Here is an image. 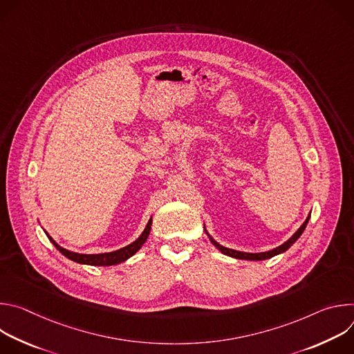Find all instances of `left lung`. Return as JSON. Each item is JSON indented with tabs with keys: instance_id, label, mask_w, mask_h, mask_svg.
<instances>
[{
	"instance_id": "1",
	"label": "left lung",
	"mask_w": 354,
	"mask_h": 354,
	"mask_svg": "<svg viewBox=\"0 0 354 354\" xmlns=\"http://www.w3.org/2000/svg\"><path fill=\"white\" fill-rule=\"evenodd\" d=\"M310 216H311V214H310ZM310 216L307 217V220H306L304 223H302V225L295 231V234H294L290 239H287L283 245H280V246H277V248H274V249H272V250H268V252H259V254H249V252H239V250H235V249L225 248V246L220 245L217 241H214V239L209 235V232L206 231V228H205V231H206V234L209 235L212 243L221 252V254H224V255H227V257H231V258H235V259H245V261H265V259H270V258H273V257H276V255L283 254V252H286V250L301 236V234L304 232V230H306V227H307V224H308Z\"/></svg>"
}]
</instances>
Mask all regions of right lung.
<instances>
[{
	"mask_svg": "<svg viewBox=\"0 0 354 354\" xmlns=\"http://www.w3.org/2000/svg\"><path fill=\"white\" fill-rule=\"evenodd\" d=\"M151 224H153V218H149V221L145 225L142 234L134 242H131L130 245H127L124 248H120L118 250H113V252H106V254H95V255H85V254H77V252H71V250L60 246L46 231L44 232H46L47 238L52 241V243L70 261L81 263V265H91V266H112V265L122 263V262L127 261L129 258H131L136 254V252L144 245V242L147 241V238L149 235Z\"/></svg>",
	"mask_w": 354,
	"mask_h": 354,
	"instance_id": "add662e5",
	"label": "right lung"
}]
</instances>
